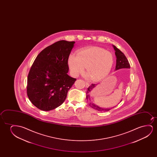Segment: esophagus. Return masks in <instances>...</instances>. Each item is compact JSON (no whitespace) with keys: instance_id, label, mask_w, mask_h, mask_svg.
<instances>
[{"instance_id":"obj_1","label":"esophagus","mask_w":157,"mask_h":157,"mask_svg":"<svg viewBox=\"0 0 157 157\" xmlns=\"http://www.w3.org/2000/svg\"><path fill=\"white\" fill-rule=\"evenodd\" d=\"M85 85H86V87H88L90 86V84H88V82H86L85 83Z\"/></svg>"}]
</instances>
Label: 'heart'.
<instances>
[{
  "label": "heart",
  "instance_id": "heart-1",
  "mask_svg": "<svg viewBox=\"0 0 157 157\" xmlns=\"http://www.w3.org/2000/svg\"><path fill=\"white\" fill-rule=\"evenodd\" d=\"M114 56L110 52L99 47L81 50L77 55L71 54L68 59L69 68L73 75L86 72L90 79L100 82L107 77L114 64Z\"/></svg>",
  "mask_w": 157,
  "mask_h": 157
}]
</instances>
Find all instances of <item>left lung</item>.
I'll use <instances>...</instances> for the list:
<instances>
[{
  "instance_id": "8db88e82",
  "label": "left lung",
  "mask_w": 157,
  "mask_h": 157,
  "mask_svg": "<svg viewBox=\"0 0 157 157\" xmlns=\"http://www.w3.org/2000/svg\"><path fill=\"white\" fill-rule=\"evenodd\" d=\"M113 47L114 48V49L115 51V55L116 56V67H115V70H118L121 69H130V66L129 64L128 60L127 59V57H125L124 54L120 50L118 49V48L113 45ZM97 86V84H92L90 86L88 87V88L87 90V92H86V99L88 100L89 102V105L90 107L94 109L100 111V112H107L109 111L110 109H112L113 108H104L100 107L99 105H97L96 104L93 103V102L90 100V94L92 91L94 90V88ZM122 100H121L120 102L122 101Z\"/></svg>"
}]
</instances>
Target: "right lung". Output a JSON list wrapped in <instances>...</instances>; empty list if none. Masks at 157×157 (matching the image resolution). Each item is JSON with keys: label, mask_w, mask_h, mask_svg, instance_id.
<instances>
[{"label": "right lung", "mask_w": 157, "mask_h": 157, "mask_svg": "<svg viewBox=\"0 0 157 157\" xmlns=\"http://www.w3.org/2000/svg\"><path fill=\"white\" fill-rule=\"evenodd\" d=\"M75 42L62 40L37 55L27 78V93L31 102L44 111L61 105L76 80L67 75L69 55Z\"/></svg>", "instance_id": "right-lung-1"}]
</instances>
